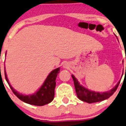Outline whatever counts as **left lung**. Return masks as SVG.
Instances as JSON below:
<instances>
[{
  "label": "left lung",
  "mask_w": 126,
  "mask_h": 126,
  "mask_svg": "<svg viewBox=\"0 0 126 126\" xmlns=\"http://www.w3.org/2000/svg\"><path fill=\"white\" fill-rule=\"evenodd\" d=\"M72 77L74 80V86H75V91H76L77 97L82 101L87 102L88 103L99 102V101H103L105 99L110 98L117 90L119 83L121 82L119 81L113 89H111L109 91L99 93V92H94L86 89L79 84L77 79L75 78L74 75H72Z\"/></svg>",
  "instance_id": "left-lung-1"
}]
</instances>
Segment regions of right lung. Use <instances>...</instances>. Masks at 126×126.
Listing matches in <instances>:
<instances>
[{
	"mask_svg": "<svg viewBox=\"0 0 126 126\" xmlns=\"http://www.w3.org/2000/svg\"><path fill=\"white\" fill-rule=\"evenodd\" d=\"M60 71V68H58L56 69L52 70L47 77L46 79L45 80L44 82L42 84V86L40 87V89L34 94L29 95L19 94L15 89H13L9 82L5 70H4V72H5V79L7 80L9 86L11 89L12 91L13 92V93L19 99L30 105L43 106L51 103L54 99V89L56 87V79Z\"/></svg>",
	"mask_w": 126,
	"mask_h": 126,
	"instance_id": "add662e5",
	"label": "right lung"
}]
</instances>
